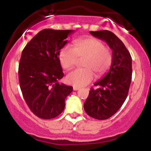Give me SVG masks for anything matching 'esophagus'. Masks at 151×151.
<instances>
[{
  "instance_id": "obj_1",
  "label": "esophagus",
  "mask_w": 151,
  "mask_h": 151,
  "mask_svg": "<svg viewBox=\"0 0 151 151\" xmlns=\"http://www.w3.org/2000/svg\"><path fill=\"white\" fill-rule=\"evenodd\" d=\"M80 88L79 87V86H73V90L74 91H77V90H79Z\"/></svg>"
}]
</instances>
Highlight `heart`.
<instances>
[{
    "instance_id": "b5f03b06",
    "label": "heart",
    "mask_w": 151,
    "mask_h": 151,
    "mask_svg": "<svg viewBox=\"0 0 151 151\" xmlns=\"http://www.w3.org/2000/svg\"><path fill=\"white\" fill-rule=\"evenodd\" d=\"M74 47L65 46L59 54L60 65L65 70L74 67L79 59H84L83 67L85 68L74 70L66 77L68 84L75 86H83L94 79L95 74L102 77L108 72L113 61V55L108 47L100 40L93 37L77 40Z\"/></svg>"
}]
</instances>
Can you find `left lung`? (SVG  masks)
Listing matches in <instances>:
<instances>
[{"mask_svg":"<svg viewBox=\"0 0 151 151\" xmlns=\"http://www.w3.org/2000/svg\"><path fill=\"white\" fill-rule=\"evenodd\" d=\"M93 37L105 41L112 50L113 61L110 70L94 83L84 102L86 113L93 119L105 120L116 114L128 96L132 77V59L122 41L109 30L90 31Z\"/></svg>","mask_w":151,"mask_h":151,"instance_id":"8db88e82","label":"left lung"}]
</instances>
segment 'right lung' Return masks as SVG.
Returning <instances> with one entry per match:
<instances>
[{"instance_id": "1", "label": "right lung", "mask_w": 151, "mask_h": 151, "mask_svg": "<svg viewBox=\"0 0 151 151\" xmlns=\"http://www.w3.org/2000/svg\"><path fill=\"white\" fill-rule=\"evenodd\" d=\"M74 32L45 29L22 52L18 68L20 89L31 111L40 119L60 115L66 98L73 90L72 86L59 82L64 76L59 54Z\"/></svg>"}]
</instances>
